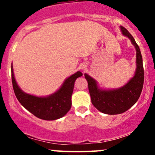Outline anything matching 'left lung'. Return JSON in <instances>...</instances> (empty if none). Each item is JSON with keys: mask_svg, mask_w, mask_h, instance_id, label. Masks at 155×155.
<instances>
[{"mask_svg": "<svg viewBox=\"0 0 155 155\" xmlns=\"http://www.w3.org/2000/svg\"><path fill=\"white\" fill-rule=\"evenodd\" d=\"M122 32L130 39L137 50V71L134 77L130 81L119 89L102 91L98 89L96 81L85 74L88 84V90L93 105L102 113L109 115L120 114L136 103L141 94L144 80L143 60L140 48L134 37L124 27L120 26Z\"/></svg>", "mask_w": 155, "mask_h": 155, "instance_id": "left-lung-1", "label": "left lung"}]
</instances>
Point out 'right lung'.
Here are the masks:
<instances>
[{"label":"right lung","mask_w":155,"mask_h":155,"mask_svg":"<svg viewBox=\"0 0 155 155\" xmlns=\"http://www.w3.org/2000/svg\"><path fill=\"white\" fill-rule=\"evenodd\" d=\"M82 73H77L69 77L56 93L46 98H39L23 92L18 86L12 68L13 89L18 102L35 116L44 120H55L67 114L71 107V95L74 82Z\"/></svg>","instance_id":"right-lung-1"}]
</instances>
